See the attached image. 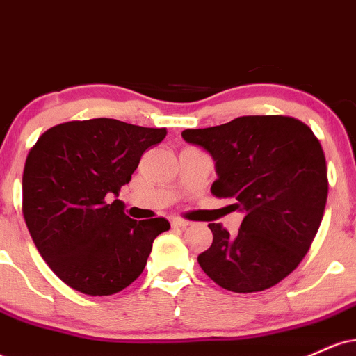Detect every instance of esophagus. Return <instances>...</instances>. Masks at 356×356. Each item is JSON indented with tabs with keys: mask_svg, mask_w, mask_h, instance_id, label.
Wrapping results in <instances>:
<instances>
[{
	"mask_svg": "<svg viewBox=\"0 0 356 356\" xmlns=\"http://www.w3.org/2000/svg\"><path fill=\"white\" fill-rule=\"evenodd\" d=\"M170 224H172V227H179V229H186L187 226H191L189 220H184V219H179V218L170 220Z\"/></svg>",
	"mask_w": 356,
	"mask_h": 356,
	"instance_id": "obj_1",
	"label": "esophagus"
}]
</instances>
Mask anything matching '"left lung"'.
Instances as JSON below:
<instances>
[{
  "instance_id": "obj_1",
  "label": "left lung",
  "mask_w": 356,
  "mask_h": 356,
  "mask_svg": "<svg viewBox=\"0 0 356 356\" xmlns=\"http://www.w3.org/2000/svg\"><path fill=\"white\" fill-rule=\"evenodd\" d=\"M182 138L211 154L218 174L211 192L244 214L236 236L209 224L212 244L197 257L202 271L234 293L277 284L301 263L321 224L328 177L320 140L283 115L238 117L187 129Z\"/></svg>"
}]
</instances>
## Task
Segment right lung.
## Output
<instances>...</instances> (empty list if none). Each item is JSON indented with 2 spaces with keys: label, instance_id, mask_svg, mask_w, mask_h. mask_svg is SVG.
<instances>
[{
  "label": "right lung",
  "instance_id": "add662e5",
  "mask_svg": "<svg viewBox=\"0 0 356 356\" xmlns=\"http://www.w3.org/2000/svg\"><path fill=\"white\" fill-rule=\"evenodd\" d=\"M165 129L115 118L51 127L26 157L23 216L51 271L76 291L108 296L144 271L152 243L169 231L164 218L130 219L118 201L142 154Z\"/></svg>",
  "mask_w": 356,
  "mask_h": 356
}]
</instances>
